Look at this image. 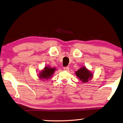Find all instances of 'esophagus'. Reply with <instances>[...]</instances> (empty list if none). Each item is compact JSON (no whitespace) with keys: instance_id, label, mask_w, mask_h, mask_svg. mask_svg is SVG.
I'll return each instance as SVG.
<instances>
[{"instance_id":"34e87169","label":"esophagus","mask_w":123,"mask_h":123,"mask_svg":"<svg viewBox=\"0 0 123 123\" xmlns=\"http://www.w3.org/2000/svg\"><path fill=\"white\" fill-rule=\"evenodd\" d=\"M63 69H64V70H65V71H68L69 69V67H64Z\"/></svg>"}]
</instances>
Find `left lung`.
<instances>
[{
    "label": "left lung",
    "mask_w": 123,
    "mask_h": 123,
    "mask_svg": "<svg viewBox=\"0 0 123 123\" xmlns=\"http://www.w3.org/2000/svg\"><path fill=\"white\" fill-rule=\"evenodd\" d=\"M76 74L83 83L87 82L92 78V74L85 67L80 68L77 71H76Z\"/></svg>",
    "instance_id": "obj_1"
}]
</instances>
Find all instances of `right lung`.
Segmentation results:
<instances>
[{"label":"right lung","mask_w":123,"mask_h":123,"mask_svg":"<svg viewBox=\"0 0 123 123\" xmlns=\"http://www.w3.org/2000/svg\"><path fill=\"white\" fill-rule=\"evenodd\" d=\"M56 69L55 68H51L49 67H45L44 69L41 71L39 74V78L41 79L47 80L50 78L52 74H54Z\"/></svg>","instance_id":"obj_1"}]
</instances>
